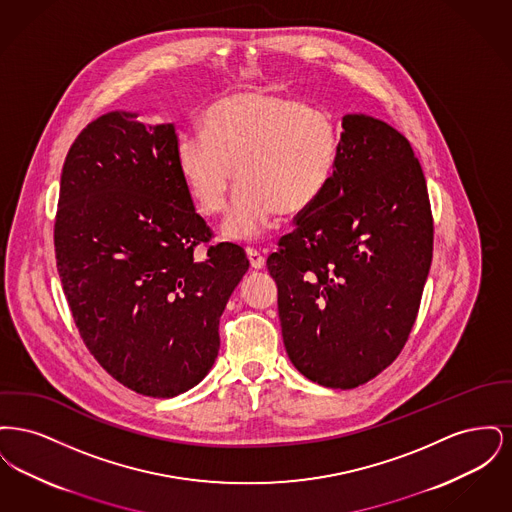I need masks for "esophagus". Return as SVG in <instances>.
I'll return each mask as SVG.
<instances>
[{
  "mask_svg": "<svg viewBox=\"0 0 512 512\" xmlns=\"http://www.w3.org/2000/svg\"><path fill=\"white\" fill-rule=\"evenodd\" d=\"M245 255H247V259H249V265H251V268H255V270L265 268V257H263L257 249L247 247V249H245Z\"/></svg>",
  "mask_w": 512,
  "mask_h": 512,
  "instance_id": "obj_1",
  "label": "esophagus"
}]
</instances>
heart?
Listing matches in <instances>:
<instances>
[{"label": "heart", "instance_id": "obj_1", "mask_svg": "<svg viewBox=\"0 0 512 512\" xmlns=\"http://www.w3.org/2000/svg\"><path fill=\"white\" fill-rule=\"evenodd\" d=\"M203 134H180L176 167L203 217H217L240 184L224 236H261L276 215L309 211L326 190L340 151V128L322 109L251 88L213 101Z\"/></svg>", "mask_w": 512, "mask_h": 512}]
</instances>
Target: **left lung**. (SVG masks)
Returning <instances> with one entry per match:
<instances>
[{
  "mask_svg": "<svg viewBox=\"0 0 512 512\" xmlns=\"http://www.w3.org/2000/svg\"><path fill=\"white\" fill-rule=\"evenodd\" d=\"M334 174L267 259L293 366L353 390L397 359L432 263L434 222L409 140L363 113L341 121Z\"/></svg>",
  "mask_w": 512,
  "mask_h": 512,
  "instance_id": "1",
  "label": "left lung"
}]
</instances>
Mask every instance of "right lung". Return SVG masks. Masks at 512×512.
I'll list each match as a JSON object with an SVG mask.
<instances>
[{"mask_svg": "<svg viewBox=\"0 0 512 512\" xmlns=\"http://www.w3.org/2000/svg\"><path fill=\"white\" fill-rule=\"evenodd\" d=\"M172 124L111 111L67 153L55 257L90 353L122 386L174 397L197 386L219 355V322L249 261L213 245L176 167Z\"/></svg>", "mask_w": 512, "mask_h": 512, "instance_id": "add662e5", "label": "right lung"}]
</instances>
